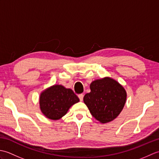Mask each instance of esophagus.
Wrapping results in <instances>:
<instances>
[{"label":"esophagus","instance_id":"1","mask_svg":"<svg viewBox=\"0 0 159 159\" xmlns=\"http://www.w3.org/2000/svg\"><path fill=\"white\" fill-rule=\"evenodd\" d=\"M83 97H84L83 94H79V99H80V101H83Z\"/></svg>","mask_w":159,"mask_h":159}]
</instances>
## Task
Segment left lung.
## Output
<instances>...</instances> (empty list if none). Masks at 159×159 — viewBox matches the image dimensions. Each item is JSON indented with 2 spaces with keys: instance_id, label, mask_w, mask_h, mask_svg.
<instances>
[{
  "instance_id": "obj_1",
  "label": "left lung",
  "mask_w": 159,
  "mask_h": 159,
  "mask_svg": "<svg viewBox=\"0 0 159 159\" xmlns=\"http://www.w3.org/2000/svg\"><path fill=\"white\" fill-rule=\"evenodd\" d=\"M90 89L83 100L93 117L107 123L119 116L126 100V91L119 83L106 77L93 81Z\"/></svg>"
}]
</instances>
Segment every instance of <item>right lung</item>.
<instances>
[{
  "label": "right lung",
  "instance_id": "right-lung-1",
  "mask_svg": "<svg viewBox=\"0 0 159 159\" xmlns=\"http://www.w3.org/2000/svg\"><path fill=\"white\" fill-rule=\"evenodd\" d=\"M79 102L73 91L62 85H53L43 92L39 98L40 109L50 120H57L67 113L70 107Z\"/></svg>",
  "mask_w": 159,
  "mask_h": 159
}]
</instances>
